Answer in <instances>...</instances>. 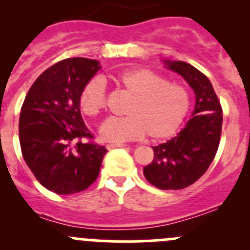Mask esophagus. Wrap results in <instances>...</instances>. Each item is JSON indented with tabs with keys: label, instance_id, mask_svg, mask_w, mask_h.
<instances>
[{
	"label": "esophagus",
	"instance_id": "obj_1",
	"mask_svg": "<svg viewBox=\"0 0 250 250\" xmlns=\"http://www.w3.org/2000/svg\"><path fill=\"white\" fill-rule=\"evenodd\" d=\"M123 146H127L125 144L123 143H113V144H107L106 147L111 150V148H115V147H123Z\"/></svg>",
	"mask_w": 250,
	"mask_h": 250
}]
</instances>
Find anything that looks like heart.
I'll return each instance as SVG.
<instances>
[{"instance_id":"heart-1","label":"heart","mask_w":250,"mask_h":250,"mask_svg":"<svg viewBox=\"0 0 250 250\" xmlns=\"http://www.w3.org/2000/svg\"><path fill=\"white\" fill-rule=\"evenodd\" d=\"M117 81L132 95L125 117H111L100 128L104 139L128 141L143 138L165 139L176 132L190 109V94L184 85L169 82L150 69H129L121 72ZM80 106L89 117L106 110V87L94 77L85 83L80 95Z\"/></svg>"}]
</instances>
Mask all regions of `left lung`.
<instances>
[{"mask_svg":"<svg viewBox=\"0 0 250 250\" xmlns=\"http://www.w3.org/2000/svg\"><path fill=\"white\" fill-rule=\"evenodd\" d=\"M181 75L196 94L192 118L183 130L165 144L153 146V161L144 175L160 190H181L198 180L218 151L223 125V109L210 81L185 62H166Z\"/></svg>","mask_w":250,"mask_h":250,"instance_id":"obj_1","label":"left lung"}]
</instances>
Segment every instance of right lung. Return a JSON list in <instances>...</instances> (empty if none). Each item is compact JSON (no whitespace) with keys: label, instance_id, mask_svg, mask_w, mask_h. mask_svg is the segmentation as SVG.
Instances as JSON below:
<instances>
[{"label":"right lung","instance_id":"add662e5","mask_svg":"<svg viewBox=\"0 0 250 250\" xmlns=\"http://www.w3.org/2000/svg\"><path fill=\"white\" fill-rule=\"evenodd\" d=\"M99 69V62L87 58L62 60L37 77L22 103V157L39 183L59 195L87 190L107 152L80 112L81 92Z\"/></svg>","mask_w":250,"mask_h":250}]
</instances>
